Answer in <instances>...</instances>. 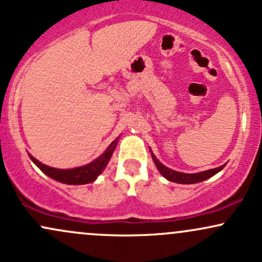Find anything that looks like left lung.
<instances>
[{
	"label": "left lung",
	"mask_w": 262,
	"mask_h": 262,
	"mask_svg": "<svg viewBox=\"0 0 262 262\" xmlns=\"http://www.w3.org/2000/svg\"><path fill=\"white\" fill-rule=\"evenodd\" d=\"M151 152V158L154 164L158 167L159 172L161 173L162 176L165 177L166 180H169L171 182H176V183H182V185H189V183H198L202 182L204 180H208L209 177L214 176L215 173H218L219 171L223 170L224 166L227 164L222 165V166L215 167V169H210V170H206L202 171V172H197V173H185V172H180V171H175L172 169H169L167 166H165L164 164H161L160 161L156 159V156L154 155V152L150 150Z\"/></svg>",
	"instance_id": "1"
}]
</instances>
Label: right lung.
Instances as JSON below:
<instances>
[{"mask_svg": "<svg viewBox=\"0 0 262 262\" xmlns=\"http://www.w3.org/2000/svg\"><path fill=\"white\" fill-rule=\"evenodd\" d=\"M118 140L119 138L114 139L108 145V148L92 162L83 165V166L74 167V169H56V167L48 166V165L41 164L34 156H32L31 154L28 155L31 160L37 165L39 169L43 171L45 175L52 177L55 181L66 183V185H86V183H91L95 181L103 172L111 158H112L114 149H116L117 144H118Z\"/></svg>", "mask_w": 262, "mask_h": 262, "instance_id": "obj_1", "label": "right lung"}]
</instances>
